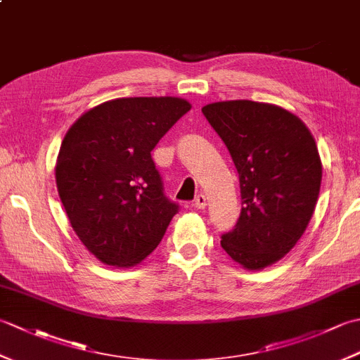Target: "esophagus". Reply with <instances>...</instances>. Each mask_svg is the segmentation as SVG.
<instances>
[{
	"label": "esophagus",
	"mask_w": 360,
	"mask_h": 360,
	"mask_svg": "<svg viewBox=\"0 0 360 360\" xmlns=\"http://www.w3.org/2000/svg\"><path fill=\"white\" fill-rule=\"evenodd\" d=\"M193 205H195L196 209L202 210V209H205V205H207V200H205V196H204V195H198V196L195 198Z\"/></svg>",
	"instance_id": "esophagus-1"
}]
</instances>
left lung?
Returning <instances> with one entry per match:
<instances>
[{
  "instance_id": "left-lung-1",
  "label": "left lung",
  "mask_w": 360,
  "mask_h": 360,
  "mask_svg": "<svg viewBox=\"0 0 360 360\" xmlns=\"http://www.w3.org/2000/svg\"><path fill=\"white\" fill-rule=\"evenodd\" d=\"M202 114L240 176L241 213L221 248L244 269H264L307 231L322 182L314 137L295 114L271 103L229 101Z\"/></svg>"
}]
</instances>
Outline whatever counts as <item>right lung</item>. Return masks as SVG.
Listing matches in <instances>:
<instances>
[{
	"instance_id": "right-lung-1",
	"label": "right lung",
	"mask_w": 360,
	"mask_h": 360,
	"mask_svg": "<svg viewBox=\"0 0 360 360\" xmlns=\"http://www.w3.org/2000/svg\"><path fill=\"white\" fill-rule=\"evenodd\" d=\"M190 108L179 97L114 98L68 129L56 165L58 195L74 232L102 263H141L178 213L151 151Z\"/></svg>"
}]
</instances>
